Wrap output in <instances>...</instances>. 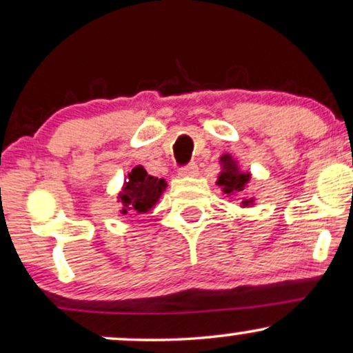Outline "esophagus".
Instances as JSON below:
<instances>
[{
	"label": "esophagus",
	"mask_w": 353,
	"mask_h": 353,
	"mask_svg": "<svg viewBox=\"0 0 353 353\" xmlns=\"http://www.w3.org/2000/svg\"><path fill=\"white\" fill-rule=\"evenodd\" d=\"M180 175H183V176L198 175V165L194 162H191L188 165H183V167L180 168Z\"/></svg>",
	"instance_id": "esophagus-1"
}]
</instances>
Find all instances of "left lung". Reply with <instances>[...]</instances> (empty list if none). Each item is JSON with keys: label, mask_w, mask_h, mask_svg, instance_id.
<instances>
[{"label": "left lung", "mask_w": 353, "mask_h": 353, "mask_svg": "<svg viewBox=\"0 0 353 353\" xmlns=\"http://www.w3.org/2000/svg\"><path fill=\"white\" fill-rule=\"evenodd\" d=\"M223 162H224V170H223V173L219 175L217 185L223 186L224 193H228V194L242 193L243 188H245L247 181L250 180V175L249 173H239L237 165L234 163L228 155L223 157ZM250 201L252 199H249V201H242V204L243 206H247Z\"/></svg>", "instance_id": "1"}]
</instances>
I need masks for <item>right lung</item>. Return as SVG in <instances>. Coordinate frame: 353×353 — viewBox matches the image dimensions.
Here are the masks:
<instances>
[{"mask_svg": "<svg viewBox=\"0 0 353 353\" xmlns=\"http://www.w3.org/2000/svg\"><path fill=\"white\" fill-rule=\"evenodd\" d=\"M165 186L167 183L163 180L147 175L142 167L132 168L119 196L124 208L123 214L149 211L162 194Z\"/></svg>", "mask_w": 353, "mask_h": 353, "instance_id": "right-lung-1", "label": "right lung"}]
</instances>
